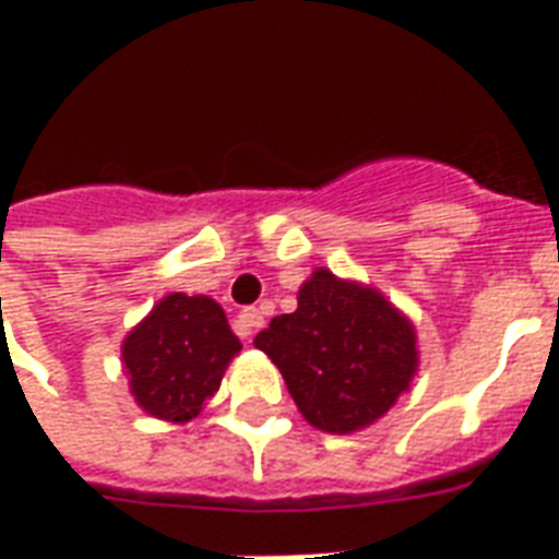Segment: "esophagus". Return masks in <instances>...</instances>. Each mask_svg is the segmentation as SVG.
Segmentation results:
<instances>
[{
  "mask_svg": "<svg viewBox=\"0 0 559 559\" xmlns=\"http://www.w3.org/2000/svg\"><path fill=\"white\" fill-rule=\"evenodd\" d=\"M260 326H263V311H260V308H245V311H239V329H242V338H251Z\"/></svg>",
  "mask_w": 559,
  "mask_h": 559,
  "instance_id": "1",
  "label": "esophagus"
}]
</instances>
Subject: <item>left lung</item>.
<instances>
[{
	"instance_id": "8db88e82",
	"label": "left lung",
	"mask_w": 559,
	"mask_h": 559,
	"mask_svg": "<svg viewBox=\"0 0 559 559\" xmlns=\"http://www.w3.org/2000/svg\"><path fill=\"white\" fill-rule=\"evenodd\" d=\"M254 347L278 365L305 419L329 433L380 419L411 389L419 362L411 320L329 269L305 281L299 308L272 317Z\"/></svg>"
}]
</instances>
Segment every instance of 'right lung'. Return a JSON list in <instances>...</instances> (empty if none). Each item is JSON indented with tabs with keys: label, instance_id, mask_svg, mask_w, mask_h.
<instances>
[{
	"label": "right lung",
	"instance_id": "add662e5",
	"mask_svg": "<svg viewBox=\"0 0 559 559\" xmlns=\"http://www.w3.org/2000/svg\"><path fill=\"white\" fill-rule=\"evenodd\" d=\"M221 305L209 296H164L122 344L131 392L148 416L188 421L221 386L239 353Z\"/></svg>",
	"mask_w": 559,
	"mask_h": 559
}]
</instances>
